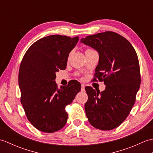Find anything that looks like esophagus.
<instances>
[{
  "instance_id": "34e87169",
  "label": "esophagus",
  "mask_w": 153,
  "mask_h": 153,
  "mask_svg": "<svg viewBox=\"0 0 153 153\" xmlns=\"http://www.w3.org/2000/svg\"><path fill=\"white\" fill-rule=\"evenodd\" d=\"M82 91H85V85L84 84H82Z\"/></svg>"
}]
</instances>
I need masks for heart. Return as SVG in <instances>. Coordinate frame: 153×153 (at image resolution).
Masks as SVG:
<instances>
[{
	"mask_svg": "<svg viewBox=\"0 0 153 153\" xmlns=\"http://www.w3.org/2000/svg\"><path fill=\"white\" fill-rule=\"evenodd\" d=\"M88 50H89V49H88Z\"/></svg>",
	"mask_w": 153,
	"mask_h": 153,
	"instance_id": "obj_1",
	"label": "heart"
}]
</instances>
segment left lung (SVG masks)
<instances>
[{
  "label": "left lung",
  "instance_id": "left-lung-1",
  "mask_svg": "<svg viewBox=\"0 0 153 153\" xmlns=\"http://www.w3.org/2000/svg\"><path fill=\"white\" fill-rule=\"evenodd\" d=\"M81 43L98 52L95 76L106 85L102 92L85 87L86 116L94 128L111 130L124 121L135 103L141 83L137 53L126 39L112 31L89 35Z\"/></svg>",
  "mask_w": 153,
  "mask_h": 153
}]
</instances>
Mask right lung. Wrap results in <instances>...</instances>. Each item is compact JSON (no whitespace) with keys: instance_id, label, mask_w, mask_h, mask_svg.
<instances>
[{"instance_id":"add662e5","label":"right lung","mask_w":153,"mask_h":153,"mask_svg":"<svg viewBox=\"0 0 153 153\" xmlns=\"http://www.w3.org/2000/svg\"><path fill=\"white\" fill-rule=\"evenodd\" d=\"M78 41L79 37L49 35L35 42L23 58L18 75L21 103L29 121L41 131L53 133L66 125L65 107L80 91L77 81L60 89L55 82Z\"/></svg>"}]
</instances>
